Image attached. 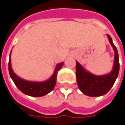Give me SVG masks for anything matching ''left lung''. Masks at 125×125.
Segmentation results:
<instances>
[{
    "mask_svg": "<svg viewBox=\"0 0 125 125\" xmlns=\"http://www.w3.org/2000/svg\"><path fill=\"white\" fill-rule=\"evenodd\" d=\"M108 39L114 51V62L111 72L96 76L86 70L81 64L76 61V81L80 90L84 95L92 97L103 96L106 94L113 87L120 69L119 56L118 50L113 42L111 36L107 34Z\"/></svg>",
    "mask_w": 125,
    "mask_h": 125,
    "instance_id": "1",
    "label": "left lung"
}]
</instances>
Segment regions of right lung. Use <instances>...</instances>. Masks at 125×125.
<instances>
[{
    "instance_id": "add662e5",
    "label": "right lung",
    "mask_w": 125,
    "mask_h": 125,
    "mask_svg": "<svg viewBox=\"0 0 125 125\" xmlns=\"http://www.w3.org/2000/svg\"><path fill=\"white\" fill-rule=\"evenodd\" d=\"M11 51L10 54V61H9V66H8L9 72H10L11 78L14 81V84H16L18 89L23 94H25L27 96H32V97L44 96L52 92L56 84L57 73L62 67L64 62H61L57 64L56 68L54 69L53 75L47 80L42 81V82L26 80L18 76L14 72L13 69L11 68Z\"/></svg>"
}]
</instances>
